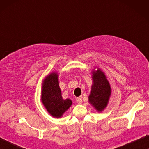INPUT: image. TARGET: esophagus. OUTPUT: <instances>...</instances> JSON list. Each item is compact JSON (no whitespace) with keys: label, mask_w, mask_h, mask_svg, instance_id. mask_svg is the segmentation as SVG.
<instances>
[{"label":"esophagus","mask_w":149,"mask_h":149,"mask_svg":"<svg viewBox=\"0 0 149 149\" xmlns=\"http://www.w3.org/2000/svg\"><path fill=\"white\" fill-rule=\"evenodd\" d=\"M76 101H77V103L79 104H81L82 103V97L80 96V97H77V100H76Z\"/></svg>","instance_id":"1"}]
</instances>
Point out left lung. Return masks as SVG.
<instances>
[{"instance_id": "8db88e82", "label": "left lung", "mask_w": 149, "mask_h": 149, "mask_svg": "<svg viewBox=\"0 0 149 149\" xmlns=\"http://www.w3.org/2000/svg\"><path fill=\"white\" fill-rule=\"evenodd\" d=\"M92 85L88 102L97 112L101 113L107 107L111 95V87L104 72L95 67L91 70Z\"/></svg>"}]
</instances>
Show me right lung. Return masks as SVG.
Instances as JSON below:
<instances>
[{"mask_svg":"<svg viewBox=\"0 0 149 149\" xmlns=\"http://www.w3.org/2000/svg\"><path fill=\"white\" fill-rule=\"evenodd\" d=\"M40 100L47 111L54 118H61L72 104L70 98L64 99L59 86L58 72H51L42 83Z\"/></svg>","mask_w":149,"mask_h":149,"instance_id":"right-lung-1","label":"right lung"}]
</instances>
